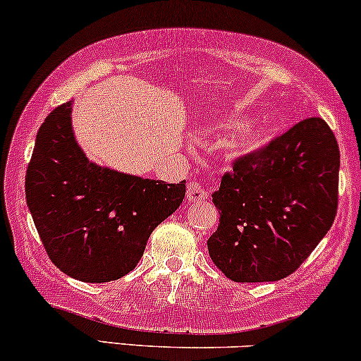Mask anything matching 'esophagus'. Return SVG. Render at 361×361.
<instances>
[{
	"mask_svg": "<svg viewBox=\"0 0 361 361\" xmlns=\"http://www.w3.org/2000/svg\"><path fill=\"white\" fill-rule=\"evenodd\" d=\"M208 197V192L203 188L198 181H190L188 186H186V200L192 203L203 202Z\"/></svg>",
	"mask_w": 361,
	"mask_h": 361,
	"instance_id": "esophagus-1",
	"label": "esophagus"
}]
</instances>
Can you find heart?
Segmentation results:
<instances>
[{
	"label": "heart",
	"mask_w": 361,
	"mask_h": 361,
	"mask_svg": "<svg viewBox=\"0 0 361 361\" xmlns=\"http://www.w3.org/2000/svg\"><path fill=\"white\" fill-rule=\"evenodd\" d=\"M269 134L264 126L245 124L227 142V149L232 156H250L266 145Z\"/></svg>",
	"instance_id": "b5f03b06"
}]
</instances>
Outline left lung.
Masks as SVG:
<instances>
[{
	"mask_svg": "<svg viewBox=\"0 0 361 361\" xmlns=\"http://www.w3.org/2000/svg\"><path fill=\"white\" fill-rule=\"evenodd\" d=\"M340 149L321 117H310L232 163L212 195L219 228L208 254L235 282L293 274L331 228Z\"/></svg>",
	"mask_w": 361,
	"mask_h": 361,
	"instance_id": "1",
	"label": "left lung"
}]
</instances>
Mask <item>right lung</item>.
I'll return each instance as SVG.
<instances>
[{
    "label": "right lung",
    "instance_id": "right-lung-1",
    "mask_svg": "<svg viewBox=\"0 0 361 361\" xmlns=\"http://www.w3.org/2000/svg\"><path fill=\"white\" fill-rule=\"evenodd\" d=\"M72 101L40 126L27 168L30 214L47 254L77 281L131 272L151 232L185 198V183L124 175L90 163L73 137Z\"/></svg>",
    "mask_w": 361,
    "mask_h": 361
}]
</instances>
